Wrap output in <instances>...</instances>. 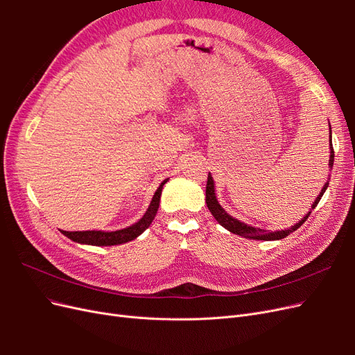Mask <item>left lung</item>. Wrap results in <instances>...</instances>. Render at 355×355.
Here are the masks:
<instances>
[{
	"mask_svg": "<svg viewBox=\"0 0 355 355\" xmlns=\"http://www.w3.org/2000/svg\"><path fill=\"white\" fill-rule=\"evenodd\" d=\"M330 135H331V132H330ZM333 161H335V151H333L331 136H330V159H329V167H330V168L333 167ZM327 187H329V180L326 182V185L323 187V189H321L320 196L315 198V201H314V204H313V207H311V209H315V206L318 204L320 198L323 197V194L326 192ZM206 202H207V207H209L210 213L213 214V218L216 219V220L222 225L223 228H227V230L231 231L232 234L241 235V237H244V239L265 240V241H268V240H282V239H284L286 235H288V234H292L293 231H296V230L300 227V225H302V223L308 219L309 213H311V211H309L302 220H299V223L293 225L292 228L284 230V231L266 232L265 230L250 227V225H245V223H243V222H240V220H237V219H234L232 216H230V214L220 207V204H219L218 200H216V196H214V182H213L210 173H209V176H207V185H206Z\"/></svg>",
	"mask_w": 355,
	"mask_h": 355,
	"instance_id": "obj_1",
	"label": "left lung"
}]
</instances>
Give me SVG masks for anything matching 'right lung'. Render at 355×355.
<instances>
[{
  "label": "right lung",
  "mask_w": 355,
  "mask_h": 355,
  "mask_svg": "<svg viewBox=\"0 0 355 355\" xmlns=\"http://www.w3.org/2000/svg\"><path fill=\"white\" fill-rule=\"evenodd\" d=\"M167 182L163 180L161 185L158 187V189L155 191V194L153 197L151 204L146 210V213L144 214V218L136 222L135 225L124 230H118V231H112V232H105V231H73V232H68V231H62L63 235H67L68 239H71L72 241H77L81 244H90V245H116V244H123L127 241H132L136 237H139L149 225L153 223L158 206H159V198H161V191H163V187Z\"/></svg>",
  "instance_id": "right-lung-1"
}]
</instances>
